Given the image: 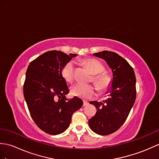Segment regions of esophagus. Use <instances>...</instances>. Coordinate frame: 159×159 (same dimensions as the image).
<instances>
[{
    "label": "esophagus",
    "instance_id": "obj_1",
    "mask_svg": "<svg viewBox=\"0 0 159 159\" xmlns=\"http://www.w3.org/2000/svg\"><path fill=\"white\" fill-rule=\"evenodd\" d=\"M89 105V102L87 101H83V106H86Z\"/></svg>",
    "mask_w": 159,
    "mask_h": 159
}]
</instances>
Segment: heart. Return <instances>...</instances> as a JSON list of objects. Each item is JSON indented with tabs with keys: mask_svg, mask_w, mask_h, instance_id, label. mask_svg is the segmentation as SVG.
<instances>
[{
	"mask_svg": "<svg viewBox=\"0 0 159 159\" xmlns=\"http://www.w3.org/2000/svg\"><path fill=\"white\" fill-rule=\"evenodd\" d=\"M84 64L93 74L91 81L101 91L107 90L112 84V79L108 74L104 72V66L100 61L95 59H88L84 61ZM75 62L73 60L68 61L61 69V75L66 82L71 83L74 81ZM71 93L84 99H90L96 94V89L91 84H76L71 88Z\"/></svg>",
	"mask_w": 159,
	"mask_h": 159,
	"instance_id": "1",
	"label": "heart"
}]
</instances>
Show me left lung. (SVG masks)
Here are the masks:
<instances>
[{
	"instance_id": "obj_1",
	"label": "left lung",
	"mask_w": 159,
	"mask_h": 159,
	"mask_svg": "<svg viewBox=\"0 0 159 159\" xmlns=\"http://www.w3.org/2000/svg\"><path fill=\"white\" fill-rule=\"evenodd\" d=\"M93 55L104 60L112 69L113 79L109 98L103 102H90L97 112L89 120L91 129L106 135L115 132L123 125L136 98V79L134 69L119 54L104 51Z\"/></svg>"
}]
</instances>
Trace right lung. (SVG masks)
<instances>
[{
    "label": "right lung",
    "instance_id": "add662e5",
    "mask_svg": "<svg viewBox=\"0 0 159 159\" xmlns=\"http://www.w3.org/2000/svg\"><path fill=\"white\" fill-rule=\"evenodd\" d=\"M75 56L47 51L28 67L23 89L25 100L33 120L48 134H60L67 129L72 114L83 104L79 98L65 97L69 89L61 75V68Z\"/></svg>",
    "mask_w": 159,
    "mask_h": 159
}]
</instances>
